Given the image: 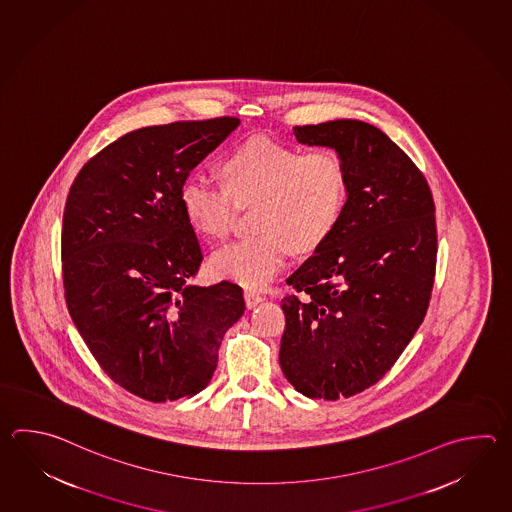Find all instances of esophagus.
<instances>
[{
	"label": "esophagus",
	"instance_id": "esophagus-1",
	"mask_svg": "<svg viewBox=\"0 0 512 512\" xmlns=\"http://www.w3.org/2000/svg\"><path fill=\"white\" fill-rule=\"evenodd\" d=\"M262 299H264V297H262L261 293L251 292V290L244 292V301H246V306H248L250 310L251 308H255L257 304L262 303Z\"/></svg>",
	"mask_w": 512,
	"mask_h": 512
}]
</instances>
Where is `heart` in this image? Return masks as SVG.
<instances>
[{"instance_id":"obj_1","label":"heart","mask_w":512,"mask_h":512,"mask_svg":"<svg viewBox=\"0 0 512 512\" xmlns=\"http://www.w3.org/2000/svg\"><path fill=\"white\" fill-rule=\"evenodd\" d=\"M224 186L189 175L180 204L189 224L208 239H224L235 202L261 200L259 228L266 233L237 240L211 257V270L246 288H264L292 251L317 246L334 230L346 200L345 167L330 149L301 153L270 138H253L222 162Z\"/></svg>"}]
</instances>
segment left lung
<instances>
[{
  "instance_id": "8db88e82",
  "label": "left lung",
  "mask_w": 512,
  "mask_h": 512,
  "mask_svg": "<svg viewBox=\"0 0 512 512\" xmlns=\"http://www.w3.org/2000/svg\"><path fill=\"white\" fill-rule=\"evenodd\" d=\"M345 167L334 230L288 277L282 374L297 392L335 401L363 392L396 363L427 313L436 217L427 180L388 136L361 120L293 127Z\"/></svg>"
}]
</instances>
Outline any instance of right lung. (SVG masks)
<instances>
[{
	"mask_svg": "<svg viewBox=\"0 0 512 512\" xmlns=\"http://www.w3.org/2000/svg\"><path fill=\"white\" fill-rule=\"evenodd\" d=\"M239 118L142 127L91 158L63 211L65 301L116 385L164 403L208 386L222 337L246 310L242 288L189 284L202 262L180 204L189 173Z\"/></svg>",
	"mask_w": 512,
	"mask_h": 512,
	"instance_id": "add662e5",
	"label": "right lung"
}]
</instances>
